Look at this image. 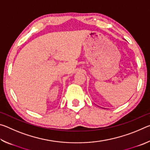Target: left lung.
<instances>
[{
    "mask_svg": "<svg viewBox=\"0 0 150 150\" xmlns=\"http://www.w3.org/2000/svg\"><path fill=\"white\" fill-rule=\"evenodd\" d=\"M100 108H102V107H100ZM105 109H106V108H105Z\"/></svg>",
    "mask_w": 150,
    "mask_h": 150,
    "instance_id": "obj_1",
    "label": "left lung"
}]
</instances>
